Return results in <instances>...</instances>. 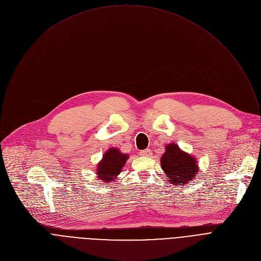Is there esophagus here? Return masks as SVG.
<instances>
[{"label":"esophagus","instance_id":"obj_1","mask_svg":"<svg viewBox=\"0 0 261 261\" xmlns=\"http://www.w3.org/2000/svg\"><path fill=\"white\" fill-rule=\"evenodd\" d=\"M142 156H150L152 155V151L150 150V148H147V150H144V151H141L140 153Z\"/></svg>","mask_w":261,"mask_h":261}]
</instances>
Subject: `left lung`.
I'll list each match as a JSON object with an SVG mask.
<instances>
[{
	"mask_svg": "<svg viewBox=\"0 0 261 261\" xmlns=\"http://www.w3.org/2000/svg\"><path fill=\"white\" fill-rule=\"evenodd\" d=\"M161 166L168 180L173 186L184 185L192 180L198 172L195 159L180 151L177 144L170 143L165 146V153L161 157Z\"/></svg>",
	"mask_w": 261,
	"mask_h": 261,
	"instance_id": "8db88e82",
	"label": "left lung"
}]
</instances>
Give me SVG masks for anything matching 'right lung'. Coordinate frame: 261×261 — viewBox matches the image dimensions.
<instances>
[{"label": "right lung", "instance_id": "1", "mask_svg": "<svg viewBox=\"0 0 261 261\" xmlns=\"http://www.w3.org/2000/svg\"><path fill=\"white\" fill-rule=\"evenodd\" d=\"M128 159L127 154H123L119 148L111 147L104 154L102 161L98 164L97 175L101 180L110 182L116 179L117 175L121 173L123 166Z\"/></svg>", "mask_w": 261, "mask_h": 261}]
</instances>
